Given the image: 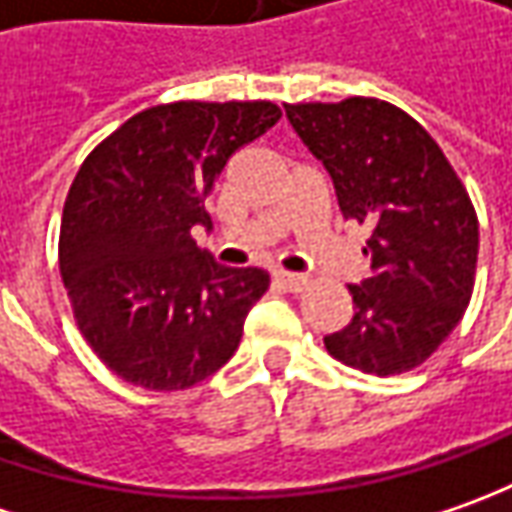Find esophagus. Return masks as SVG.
Here are the masks:
<instances>
[{
    "label": "esophagus",
    "mask_w": 512,
    "mask_h": 512,
    "mask_svg": "<svg viewBox=\"0 0 512 512\" xmlns=\"http://www.w3.org/2000/svg\"><path fill=\"white\" fill-rule=\"evenodd\" d=\"M274 283L289 291H303L306 286H309V280H306L303 274H291V272H274Z\"/></svg>",
    "instance_id": "34e87169"
}]
</instances>
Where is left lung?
Masks as SVG:
<instances>
[{"instance_id":"obj_1","label":"left lung","mask_w":512,"mask_h":512,"mask_svg":"<svg viewBox=\"0 0 512 512\" xmlns=\"http://www.w3.org/2000/svg\"><path fill=\"white\" fill-rule=\"evenodd\" d=\"M291 127L328 169L348 221L365 223L371 277L348 286L354 317L328 354L362 374H405L462 320L479 257V218L431 133L397 104L351 96L286 104Z\"/></svg>"}]
</instances>
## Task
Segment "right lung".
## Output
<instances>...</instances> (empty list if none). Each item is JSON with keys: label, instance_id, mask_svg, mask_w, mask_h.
<instances>
[{"label": "right lung", "instance_id": "add662e5", "mask_svg": "<svg viewBox=\"0 0 512 512\" xmlns=\"http://www.w3.org/2000/svg\"><path fill=\"white\" fill-rule=\"evenodd\" d=\"M272 101H172L127 118L84 158L59 229V272L81 337L115 377L186 391L238 351L269 289L192 240L226 161L277 124Z\"/></svg>", "mask_w": 512, "mask_h": 512}]
</instances>
